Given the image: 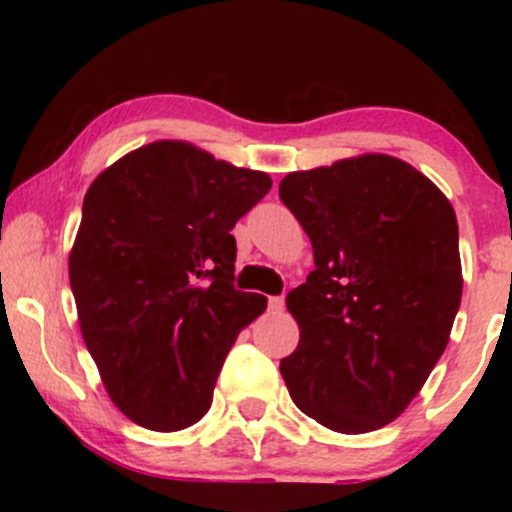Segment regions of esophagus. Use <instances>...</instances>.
Returning <instances> with one entry per match:
<instances>
[{
  "label": "esophagus",
  "mask_w": 512,
  "mask_h": 512,
  "mask_svg": "<svg viewBox=\"0 0 512 512\" xmlns=\"http://www.w3.org/2000/svg\"><path fill=\"white\" fill-rule=\"evenodd\" d=\"M269 310H272V313H281V310H284V296L269 298Z\"/></svg>",
  "instance_id": "34e87169"
}]
</instances>
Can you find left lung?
<instances>
[{"label":"left lung","instance_id":"8db88e82","mask_svg":"<svg viewBox=\"0 0 512 512\" xmlns=\"http://www.w3.org/2000/svg\"><path fill=\"white\" fill-rule=\"evenodd\" d=\"M279 197L315 257L286 296L301 327L279 363L289 395L332 431L383 428L448 346L462 298L455 209L424 173L385 154L289 173Z\"/></svg>","mask_w":512,"mask_h":512}]
</instances>
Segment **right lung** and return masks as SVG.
Instances as JSON below:
<instances>
[{"label": "right lung", "instance_id": "right-lung-1", "mask_svg": "<svg viewBox=\"0 0 512 512\" xmlns=\"http://www.w3.org/2000/svg\"><path fill=\"white\" fill-rule=\"evenodd\" d=\"M269 187L267 173L168 139L88 187L69 281L88 354L134 424L170 433L209 411L233 342L267 308L233 286L231 231Z\"/></svg>", "mask_w": 512, "mask_h": 512}]
</instances>
